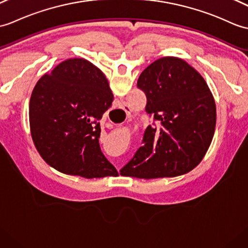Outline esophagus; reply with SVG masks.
<instances>
[{
	"instance_id": "obj_1",
	"label": "esophagus",
	"mask_w": 248,
	"mask_h": 248,
	"mask_svg": "<svg viewBox=\"0 0 248 248\" xmlns=\"http://www.w3.org/2000/svg\"><path fill=\"white\" fill-rule=\"evenodd\" d=\"M124 110H125V108H124Z\"/></svg>"
}]
</instances>
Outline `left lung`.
Segmentation results:
<instances>
[{
	"label": "left lung",
	"mask_w": 248,
	"mask_h": 248,
	"mask_svg": "<svg viewBox=\"0 0 248 248\" xmlns=\"http://www.w3.org/2000/svg\"><path fill=\"white\" fill-rule=\"evenodd\" d=\"M137 88L145 92L146 112L159 126H148L143 145L120 174L150 180L194 169L208 150L217 123L215 98L205 79L185 60L163 57L143 70Z\"/></svg>",
	"instance_id": "8db88e82"
}]
</instances>
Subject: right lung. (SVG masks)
Returning a JSON list of instances; mask_svg holds the SVG:
<instances>
[{"label": "right lung", "instance_id": "right-lung-1", "mask_svg": "<svg viewBox=\"0 0 248 248\" xmlns=\"http://www.w3.org/2000/svg\"><path fill=\"white\" fill-rule=\"evenodd\" d=\"M113 100L105 74L85 59H67L40 78L30 100V125L41 157L65 174L116 176L100 150L97 124Z\"/></svg>", "mask_w": 248, "mask_h": 248}]
</instances>
